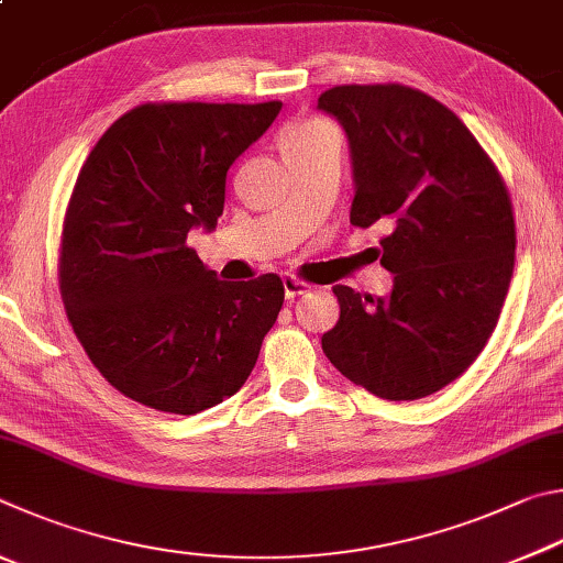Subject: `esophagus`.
I'll use <instances>...</instances> for the list:
<instances>
[{
  "label": "esophagus",
  "mask_w": 563,
  "mask_h": 563,
  "mask_svg": "<svg viewBox=\"0 0 563 563\" xmlns=\"http://www.w3.org/2000/svg\"><path fill=\"white\" fill-rule=\"evenodd\" d=\"M282 284H284V297H287L289 301H294L297 297H301V294H307L311 289V284L301 282L299 276H294V274H284Z\"/></svg>",
  "instance_id": "esophagus-1"
}]
</instances>
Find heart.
I'll return each mask as SVG.
<instances>
[{
  "label": "heart",
  "instance_id": "obj_1",
  "mask_svg": "<svg viewBox=\"0 0 563 563\" xmlns=\"http://www.w3.org/2000/svg\"><path fill=\"white\" fill-rule=\"evenodd\" d=\"M327 128H331L329 123L323 121H297L287 125L279 135V145H289V143H299V141H307V137H313L327 131Z\"/></svg>",
  "mask_w": 563,
  "mask_h": 563
}]
</instances>
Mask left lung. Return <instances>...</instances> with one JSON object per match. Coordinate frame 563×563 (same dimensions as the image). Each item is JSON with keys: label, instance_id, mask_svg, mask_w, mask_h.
Returning <instances> with one entry per match:
<instances>
[{"label": "left lung", "instance_id": "left-lung-1", "mask_svg": "<svg viewBox=\"0 0 563 563\" xmlns=\"http://www.w3.org/2000/svg\"><path fill=\"white\" fill-rule=\"evenodd\" d=\"M319 108L351 143V224L390 222L380 264L393 274L390 297L333 287L341 317L321 349L383 400L432 396L497 327L517 250L509 190L467 125L418 88L333 86Z\"/></svg>", "mask_w": 563, "mask_h": 563}]
</instances>
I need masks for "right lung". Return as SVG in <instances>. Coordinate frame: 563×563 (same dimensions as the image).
Wrapping results in <instances>:
<instances>
[{
  "label": "right lung",
  "instance_id": "add662e5",
  "mask_svg": "<svg viewBox=\"0 0 563 563\" xmlns=\"http://www.w3.org/2000/svg\"><path fill=\"white\" fill-rule=\"evenodd\" d=\"M282 111L141 103L98 137L58 244L68 323L98 373L145 408L195 416L234 396L284 303L276 274L222 282L187 246L214 230L230 165Z\"/></svg>",
  "mask_w": 563,
  "mask_h": 563
}]
</instances>
